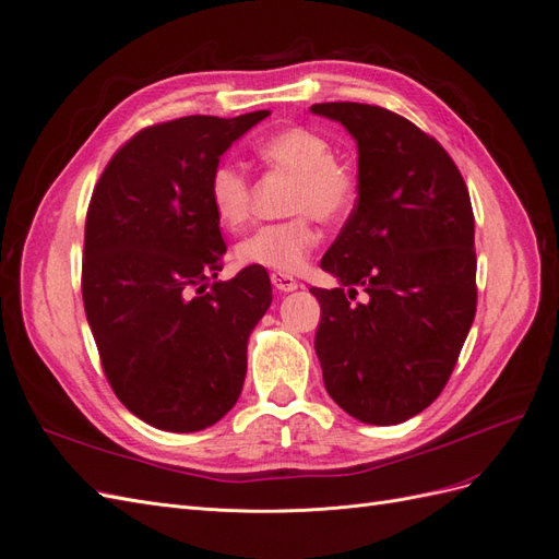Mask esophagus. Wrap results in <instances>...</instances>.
Segmentation results:
<instances>
[{"mask_svg": "<svg viewBox=\"0 0 559 559\" xmlns=\"http://www.w3.org/2000/svg\"><path fill=\"white\" fill-rule=\"evenodd\" d=\"M270 282H273L275 292H280V294H289V292H296V289H298V282H296L292 275L273 273V275H270Z\"/></svg>", "mask_w": 559, "mask_h": 559, "instance_id": "esophagus-1", "label": "esophagus"}]
</instances>
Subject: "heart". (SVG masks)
Here are the masks:
<instances>
[{
  "mask_svg": "<svg viewBox=\"0 0 559 559\" xmlns=\"http://www.w3.org/2000/svg\"><path fill=\"white\" fill-rule=\"evenodd\" d=\"M265 165L294 177L289 202L292 218L251 230L235 247V257L245 265L294 275L306 265L317 245L312 216L324 224L345 218L357 200V177L347 165L335 160L333 144L314 130L289 128L259 144ZM251 186L240 165L222 160L210 175V202L218 224L240 228L249 216Z\"/></svg>",
  "mask_w": 559,
  "mask_h": 559,
  "instance_id": "1",
  "label": "heart"
}]
</instances>
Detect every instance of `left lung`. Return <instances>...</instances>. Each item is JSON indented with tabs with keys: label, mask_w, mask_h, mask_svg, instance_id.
<instances>
[{
	"label": "left lung",
	"mask_w": 559,
	"mask_h": 559,
	"mask_svg": "<svg viewBox=\"0 0 559 559\" xmlns=\"http://www.w3.org/2000/svg\"><path fill=\"white\" fill-rule=\"evenodd\" d=\"M359 151V198L321 259L314 349L329 396L366 425H399L443 392L476 317V228L448 151L408 118L359 103L312 105ZM364 304H352L356 289Z\"/></svg>",
	"instance_id": "1"
}]
</instances>
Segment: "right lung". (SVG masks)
I'll use <instances>...</instances> for the list:
<instances>
[{
  "mask_svg": "<svg viewBox=\"0 0 559 559\" xmlns=\"http://www.w3.org/2000/svg\"><path fill=\"white\" fill-rule=\"evenodd\" d=\"M265 116H183L144 128L93 191L83 308L114 394L156 429H207L240 399L249 335L273 286L249 265L206 289L226 253L210 175Z\"/></svg>",
  "mask_w": 559,
  "mask_h": 559,
  "instance_id": "1",
  "label": "right lung"
}]
</instances>
